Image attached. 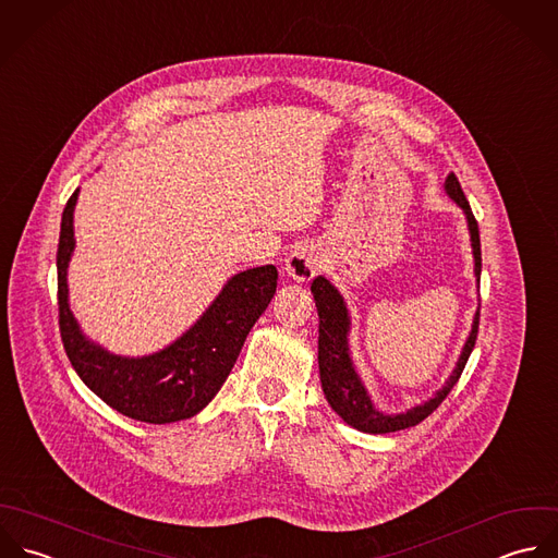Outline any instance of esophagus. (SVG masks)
<instances>
[{
    "instance_id": "esophagus-1",
    "label": "esophagus",
    "mask_w": 558,
    "mask_h": 558,
    "mask_svg": "<svg viewBox=\"0 0 558 558\" xmlns=\"http://www.w3.org/2000/svg\"><path fill=\"white\" fill-rule=\"evenodd\" d=\"M320 268V255L314 246H299L290 253V257L286 259V272L290 279L303 283V281H310L316 277Z\"/></svg>"
}]
</instances>
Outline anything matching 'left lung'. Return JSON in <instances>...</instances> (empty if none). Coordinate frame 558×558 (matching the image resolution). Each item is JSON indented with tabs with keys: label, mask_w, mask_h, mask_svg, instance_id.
Returning <instances> with one entry per match:
<instances>
[{
	"label": "left lung",
	"mask_w": 558,
	"mask_h": 558,
	"mask_svg": "<svg viewBox=\"0 0 558 558\" xmlns=\"http://www.w3.org/2000/svg\"><path fill=\"white\" fill-rule=\"evenodd\" d=\"M446 192L448 196L463 209L465 218H468V229H470V240H472V253H474V275L476 281H481V235H478V222L472 214V207L461 190L459 180L454 178V173H450L446 178ZM312 294L318 307V368H320V383H323V391L331 404V409L353 428L372 433V435H383V433H393V430H402L409 426L420 424L424 417H428L441 402L444 398L450 393V389L457 385L461 372L465 368L470 353L476 344V336H478V312L474 316L472 323V331L463 344V351L459 355V362L454 366L452 374L448 376L446 385L441 389L435 391L433 398H428L426 402L407 409L404 413H383L374 407V402L360 378V374L355 372L353 360H351V351H349V331H351V316H349V307L342 299V294L336 290V286L325 279V277H316L312 281Z\"/></svg>",
	"instance_id": "8db88e82"
}]
</instances>
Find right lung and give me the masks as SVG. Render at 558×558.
<instances>
[{
	"label": "right lung",
	"instance_id": "right-lung-1",
	"mask_svg": "<svg viewBox=\"0 0 558 558\" xmlns=\"http://www.w3.org/2000/svg\"><path fill=\"white\" fill-rule=\"evenodd\" d=\"M77 192L62 211L56 255L58 325L71 366L106 404L132 420L169 424L196 415L227 380L248 331L275 296L277 268L268 264L233 275L205 314L171 347L145 357L112 355L82 333L69 307L66 268L75 248Z\"/></svg>",
	"mask_w": 558,
	"mask_h": 558
}]
</instances>
